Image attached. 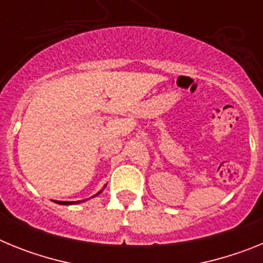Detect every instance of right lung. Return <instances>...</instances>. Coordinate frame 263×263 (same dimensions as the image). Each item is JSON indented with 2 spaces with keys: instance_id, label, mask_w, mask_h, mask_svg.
Masks as SVG:
<instances>
[{
  "instance_id": "obj_1",
  "label": "right lung",
  "mask_w": 263,
  "mask_h": 263,
  "mask_svg": "<svg viewBox=\"0 0 263 263\" xmlns=\"http://www.w3.org/2000/svg\"><path fill=\"white\" fill-rule=\"evenodd\" d=\"M101 192H103V190H101V191L97 192V194L95 195V196H97V195H100V194H101ZM92 197H93V196H92ZM87 200H88V199H87ZM83 201H85V200H83ZM55 203H58V204H64V205H71V204H73V203H75V201H58V200H55ZM78 203H81V200L78 201Z\"/></svg>"
}]
</instances>
